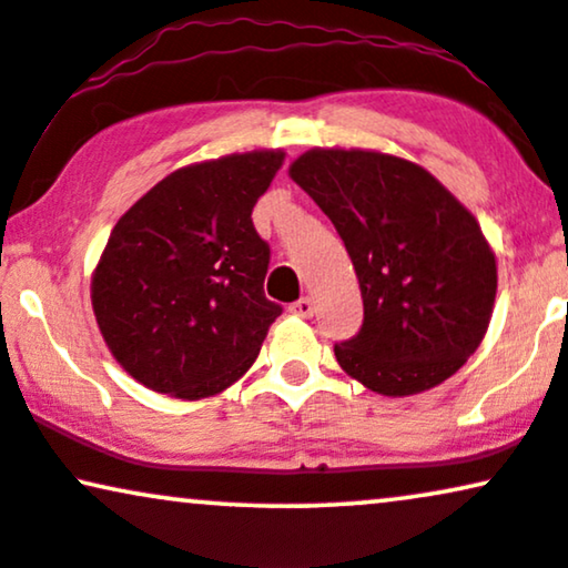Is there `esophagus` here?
Returning a JSON list of instances; mask_svg holds the SVG:
<instances>
[{
	"label": "esophagus",
	"mask_w": 568,
	"mask_h": 568,
	"mask_svg": "<svg viewBox=\"0 0 568 568\" xmlns=\"http://www.w3.org/2000/svg\"><path fill=\"white\" fill-rule=\"evenodd\" d=\"M288 312L296 314V317H312V314H314V301L308 298V296L293 301V304L288 306Z\"/></svg>",
	"instance_id": "1"
}]
</instances>
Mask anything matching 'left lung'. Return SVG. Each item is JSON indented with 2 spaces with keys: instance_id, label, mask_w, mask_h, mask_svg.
<instances>
[{
  "instance_id": "obj_1",
  "label": "left lung",
  "mask_w": 568,
  "mask_h": 568,
  "mask_svg": "<svg viewBox=\"0 0 568 568\" xmlns=\"http://www.w3.org/2000/svg\"><path fill=\"white\" fill-rule=\"evenodd\" d=\"M288 175L335 225L362 288V329L335 343L343 372L393 398L456 375L483 343L498 291L475 214L393 154L312 149Z\"/></svg>"
}]
</instances>
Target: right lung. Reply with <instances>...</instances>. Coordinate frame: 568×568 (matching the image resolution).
I'll use <instances>...</instances> for the list:
<instances>
[{
  "instance_id": "add662e5",
  "label": "right lung",
  "mask_w": 568,
  "mask_h": 568,
  "mask_svg": "<svg viewBox=\"0 0 568 568\" xmlns=\"http://www.w3.org/2000/svg\"><path fill=\"white\" fill-rule=\"evenodd\" d=\"M283 160L277 149L189 164L112 227L91 304L106 348L141 385L206 398L260 356L283 306L264 296L270 246L251 212Z\"/></svg>"
}]
</instances>
